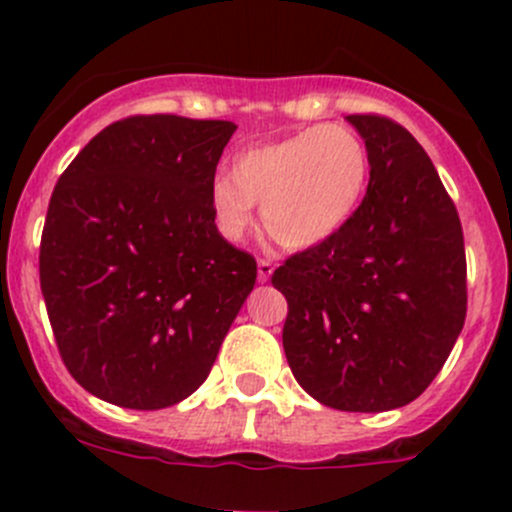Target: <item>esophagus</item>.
<instances>
[{
  "instance_id": "1",
  "label": "esophagus",
  "mask_w": 512,
  "mask_h": 512,
  "mask_svg": "<svg viewBox=\"0 0 512 512\" xmlns=\"http://www.w3.org/2000/svg\"><path fill=\"white\" fill-rule=\"evenodd\" d=\"M272 272L274 265L270 260H257V279H260V282H267V279L272 277Z\"/></svg>"
}]
</instances>
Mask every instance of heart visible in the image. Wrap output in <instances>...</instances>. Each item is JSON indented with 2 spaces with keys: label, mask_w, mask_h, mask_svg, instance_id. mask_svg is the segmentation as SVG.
<instances>
[{
  "label": "heart",
  "mask_w": 512,
  "mask_h": 512,
  "mask_svg": "<svg viewBox=\"0 0 512 512\" xmlns=\"http://www.w3.org/2000/svg\"><path fill=\"white\" fill-rule=\"evenodd\" d=\"M368 184V149L341 125H314L274 144L242 152L233 176L211 186L220 233L242 240L262 208L267 235L287 250H309L351 220Z\"/></svg>",
  "instance_id": "heart-1"
}]
</instances>
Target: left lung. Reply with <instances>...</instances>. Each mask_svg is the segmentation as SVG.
Instances as JSON below:
<instances>
[{"label":"left lung","instance_id":"left-lung-1","mask_svg":"<svg viewBox=\"0 0 512 512\" xmlns=\"http://www.w3.org/2000/svg\"><path fill=\"white\" fill-rule=\"evenodd\" d=\"M368 149L363 203L333 238L272 274L282 343L321 405L387 412L437 378L466 319L461 220L422 144L380 115H348Z\"/></svg>","mask_w":512,"mask_h":512}]
</instances>
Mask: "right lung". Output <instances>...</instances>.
<instances>
[{"instance_id": "obj_1", "label": "right lung", "mask_w": 512, "mask_h": 512, "mask_svg": "<svg viewBox=\"0 0 512 512\" xmlns=\"http://www.w3.org/2000/svg\"><path fill=\"white\" fill-rule=\"evenodd\" d=\"M233 122L134 115L95 134L53 188L39 274L68 373L129 410L186 400L257 279L215 228Z\"/></svg>"}]
</instances>
